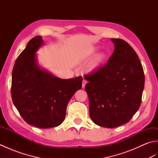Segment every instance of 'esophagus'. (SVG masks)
I'll return each mask as SVG.
<instances>
[{"instance_id":"obj_1","label":"esophagus","mask_w":158,"mask_h":158,"mask_svg":"<svg viewBox=\"0 0 158 158\" xmlns=\"http://www.w3.org/2000/svg\"><path fill=\"white\" fill-rule=\"evenodd\" d=\"M86 83H87V81H85V80H83V81H82V88H85Z\"/></svg>"}]
</instances>
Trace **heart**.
<instances>
[{
    "label": "heart",
    "instance_id": "1",
    "mask_svg": "<svg viewBox=\"0 0 158 158\" xmlns=\"http://www.w3.org/2000/svg\"><path fill=\"white\" fill-rule=\"evenodd\" d=\"M99 49L98 48H94L93 49H92L90 50L89 52H88V53H86L85 54H83L81 56V58L82 59H85L87 57H88L89 56L94 54V53H95ZM106 55L105 53H101L100 54H99L98 56H97V58L95 59L94 61L91 64H90L89 67V71H96V70H98L100 66L102 64V63L105 61V59H106Z\"/></svg>",
    "mask_w": 158,
    "mask_h": 158
}]
</instances>
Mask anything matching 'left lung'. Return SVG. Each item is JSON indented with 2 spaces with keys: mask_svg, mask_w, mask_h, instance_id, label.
<instances>
[{
  "mask_svg": "<svg viewBox=\"0 0 158 158\" xmlns=\"http://www.w3.org/2000/svg\"><path fill=\"white\" fill-rule=\"evenodd\" d=\"M110 40L115 49L108 62L84 78L92 120L113 128L128 122L139 109L145 75L132 47L122 39Z\"/></svg>",
  "mask_w": 158,
  "mask_h": 158,
  "instance_id": "left-lung-1",
  "label": "left lung"
}]
</instances>
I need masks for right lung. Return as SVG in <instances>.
Listing matches in <instances>:
<instances>
[{"label":"right lung","instance_id":"right-lung-1","mask_svg":"<svg viewBox=\"0 0 158 158\" xmlns=\"http://www.w3.org/2000/svg\"><path fill=\"white\" fill-rule=\"evenodd\" d=\"M41 36L30 41L17 58L12 72L11 97L22 118L30 125L48 128L60 125L72 96L81 88V77L63 79L39 66L36 52Z\"/></svg>","mask_w":158,"mask_h":158}]
</instances>
